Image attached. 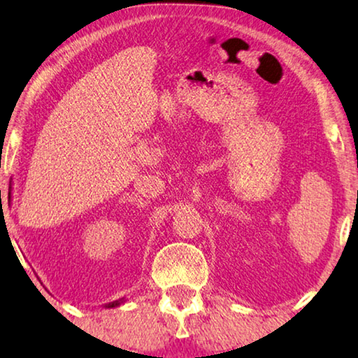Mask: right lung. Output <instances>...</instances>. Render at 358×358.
Returning <instances> with one entry per match:
<instances>
[{"label": "right lung", "mask_w": 358, "mask_h": 358, "mask_svg": "<svg viewBox=\"0 0 358 358\" xmlns=\"http://www.w3.org/2000/svg\"><path fill=\"white\" fill-rule=\"evenodd\" d=\"M9 189H11V187H9ZM9 194H11V192H9ZM122 303H124V298H120V300H117V301L107 303V305H106V308H115V306H120V305H122Z\"/></svg>", "instance_id": "right-lung-1"}]
</instances>
